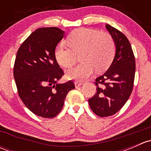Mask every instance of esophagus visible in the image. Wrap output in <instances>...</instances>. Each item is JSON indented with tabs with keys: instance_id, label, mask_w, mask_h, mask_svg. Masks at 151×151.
I'll return each mask as SVG.
<instances>
[{
	"instance_id": "34e87169",
	"label": "esophagus",
	"mask_w": 151,
	"mask_h": 151,
	"mask_svg": "<svg viewBox=\"0 0 151 151\" xmlns=\"http://www.w3.org/2000/svg\"><path fill=\"white\" fill-rule=\"evenodd\" d=\"M74 85H75L76 88H78V87H80V85H83V83L80 81H75L74 82Z\"/></svg>"
}]
</instances>
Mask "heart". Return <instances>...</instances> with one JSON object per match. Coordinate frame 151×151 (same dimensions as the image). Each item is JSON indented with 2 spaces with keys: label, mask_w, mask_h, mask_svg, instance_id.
Instances as JSON below:
<instances>
[{
  "label": "heart",
  "mask_w": 151,
  "mask_h": 151,
  "mask_svg": "<svg viewBox=\"0 0 151 151\" xmlns=\"http://www.w3.org/2000/svg\"><path fill=\"white\" fill-rule=\"evenodd\" d=\"M66 42L67 45L60 43L55 49L58 63L69 68L80 54V60L83 62L68 70L66 76L69 80L81 81L92 75L95 69L104 71L115 57V43L108 33L91 28H79L70 33Z\"/></svg>",
  "instance_id": "b5f03b06"
}]
</instances>
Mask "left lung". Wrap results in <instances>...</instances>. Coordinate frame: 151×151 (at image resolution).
<instances>
[{
  "label": "left lung",
  "instance_id": "obj_1",
  "mask_svg": "<svg viewBox=\"0 0 151 151\" xmlns=\"http://www.w3.org/2000/svg\"><path fill=\"white\" fill-rule=\"evenodd\" d=\"M116 47L112 64L103 75L96 79V93L88 102L99 117L118 112L132 92L135 76V58L129 39L118 29L106 25Z\"/></svg>",
  "mask_w": 151,
  "mask_h": 151
}]
</instances>
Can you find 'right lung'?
Here are the masks:
<instances>
[{
	"mask_svg": "<svg viewBox=\"0 0 151 151\" xmlns=\"http://www.w3.org/2000/svg\"><path fill=\"white\" fill-rule=\"evenodd\" d=\"M64 31L56 27L35 30L21 45L14 66V77L18 94L33 113L45 118L55 117L61 111L67 93L74 89L69 80L58 81L63 75L55 49Z\"/></svg>",
	"mask_w": 151,
	"mask_h": 151,
	"instance_id": "right-lung-1",
	"label": "right lung"
}]
</instances>
